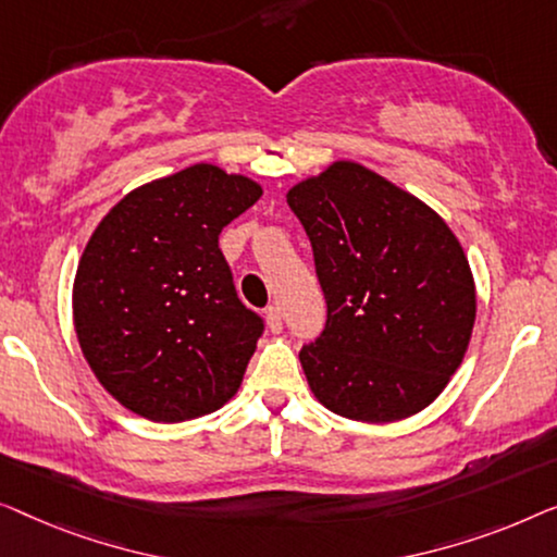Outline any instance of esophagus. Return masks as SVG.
Returning <instances> with one entry per match:
<instances>
[{
    "label": "esophagus",
    "mask_w": 557,
    "mask_h": 557,
    "mask_svg": "<svg viewBox=\"0 0 557 557\" xmlns=\"http://www.w3.org/2000/svg\"><path fill=\"white\" fill-rule=\"evenodd\" d=\"M264 318H268V325H270L272 333H280L282 331V315H280L277 305H270V308L264 310Z\"/></svg>",
    "instance_id": "1"
}]
</instances>
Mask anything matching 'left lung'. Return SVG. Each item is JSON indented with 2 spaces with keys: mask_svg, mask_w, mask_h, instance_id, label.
<instances>
[{
  "mask_svg": "<svg viewBox=\"0 0 557 557\" xmlns=\"http://www.w3.org/2000/svg\"><path fill=\"white\" fill-rule=\"evenodd\" d=\"M310 237L327 320L302 346L310 391L338 417L388 424L442 394L472 338L474 277L424 201L354 161L287 191Z\"/></svg>",
  "mask_w": 557,
  "mask_h": 557,
  "instance_id": "left-lung-1",
  "label": "left lung"
}]
</instances>
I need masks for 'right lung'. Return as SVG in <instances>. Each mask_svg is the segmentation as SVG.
<instances>
[{
  "mask_svg": "<svg viewBox=\"0 0 557 557\" xmlns=\"http://www.w3.org/2000/svg\"><path fill=\"white\" fill-rule=\"evenodd\" d=\"M262 186L211 163L138 186L85 245L73 285L83 356L138 417L176 424L237 394L264 331L242 305L219 234Z\"/></svg>",
  "mask_w": 557,
  "mask_h": 557,
  "instance_id": "right-lung-1",
  "label": "right lung"
}]
</instances>
